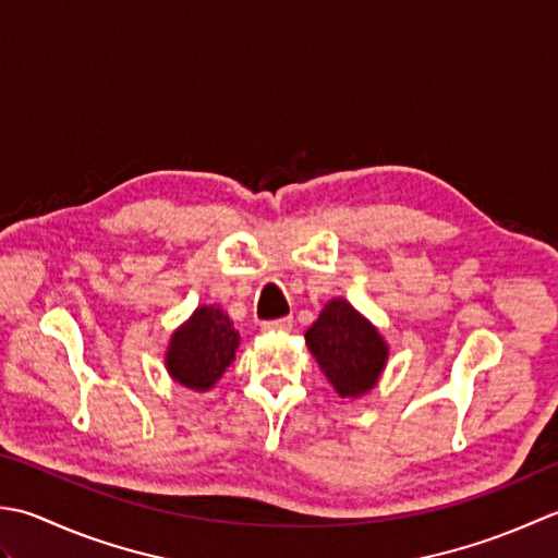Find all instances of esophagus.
Returning a JSON list of instances; mask_svg holds the SVG:
<instances>
[{
  "label": "esophagus",
  "instance_id": "obj_1",
  "mask_svg": "<svg viewBox=\"0 0 558 558\" xmlns=\"http://www.w3.org/2000/svg\"><path fill=\"white\" fill-rule=\"evenodd\" d=\"M291 327H293V317H279V320L263 323L265 332H289Z\"/></svg>",
  "mask_w": 558,
  "mask_h": 558
}]
</instances>
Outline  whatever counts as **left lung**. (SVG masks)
I'll list each match as a JSON object with an SVG mask.
<instances>
[{"instance_id": "left-lung-1", "label": "left lung", "mask_w": 558, "mask_h": 558, "mask_svg": "<svg viewBox=\"0 0 558 558\" xmlns=\"http://www.w3.org/2000/svg\"><path fill=\"white\" fill-rule=\"evenodd\" d=\"M305 344L339 397L359 400L378 385L390 347L366 315L342 295L327 301L305 332Z\"/></svg>"}]
</instances>
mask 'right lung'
Masks as SVG:
<instances>
[{
  "mask_svg": "<svg viewBox=\"0 0 558 558\" xmlns=\"http://www.w3.org/2000/svg\"><path fill=\"white\" fill-rule=\"evenodd\" d=\"M238 347L241 335L221 305H199L170 335L163 363L170 380L187 390L207 392L235 361Z\"/></svg>",
  "mask_w": 558,
  "mask_h": 558,
  "instance_id": "right-lung-1",
  "label": "right lung"
}]
</instances>
